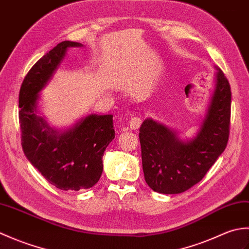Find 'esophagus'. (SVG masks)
Instances as JSON below:
<instances>
[{
  "mask_svg": "<svg viewBox=\"0 0 249 249\" xmlns=\"http://www.w3.org/2000/svg\"><path fill=\"white\" fill-rule=\"evenodd\" d=\"M141 123H142L141 118H139V116H133V118L130 119L129 126H130L131 129H138L140 127Z\"/></svg>",
  "mask_w": 249,
  "mask_h": 249,
  "instance_id": "esophagus-1",
  "label": "esophagus"
}]
</instances>
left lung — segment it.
<instances>
[{"label":"left lung","mask_w":249,"mask_h":249,"mask_svg":"<svg viewBox=\"0 0 249 249\" xmlns=\"http://www.w3.org/2000/svg\"><path fill=\"white\" fill-rule=\"evenodd\" d=\"M230 115V84L217 68L213 96L195 139L183 142L166 126L145 120L140 127L139 139L146 184L154 192L172 195L199 183L226 149Z\"/></svg>","instance_id":"8db88e82"}]
</instances>
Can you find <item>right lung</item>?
<instances>
[{
	"label": "right lung",
	"mask_w": 249,
	"mask_h": 249,
	"mask_svg": "<svg viewBox=\"0 0 249 249\" xmlns=\"http://www.w3.org/2000/svg\"><path fill=\"white\" fill-rule=\"evenodd\" d=\"M80 46L70 40L57 44L26 73L19 92L22 150L41 176L62 190L94 186L103 173L104 152L114 139L111 114L88 115L72 128L61 133L34 112L38 93L60 65L67 48Z\"/></svg>",
	"instance_id": "1"
}]
</instances>
